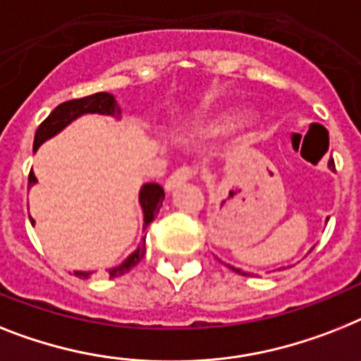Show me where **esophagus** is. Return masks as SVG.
<instances>
[{
    "mask_svg": "<svg viewBox=\"0 0 361 361\" xmlns=\"http://www.w3.org/2000/svg\"><path fill=\"white\" fill-rule=\"evenodd\" d=\"M193 175H195V169L190 168V166H183V168L175 169L173 173L168 177V180H166V190H173V188L188 183L190 178H193Z\"/></svg>",
    "mask_w": 361,
    "mask_h": 361,
    "instance_id": "esophagus-1",
    "label": "esophagus"
}]
</instances>
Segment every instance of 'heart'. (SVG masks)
<instances>
[{
  "label": "heart",
  "instance_id": "1",
  "mask_svg": "<svg viewBox=\"0 0 361 361\" xmlns=\"http://www.w3.org/2000/svg\"><path fill=\"white\" fill-rule=\"evenodd\" d=\"M241 116L238 114H227L221 116L219 120H216V123L212 125V133H225V130H232L240 123Z\"/></svg>",
  "mask_w": 361,
  "mask_h": 361
}]
</instances>
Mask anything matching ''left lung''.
Masks as SVG:
<instances>
[{
    "instance_id": "left-lung-1",
    "label": "left lung",
    "mask_w": 361,
    "mask_h": 361,
    "mask_svg": "<svg viewBox=\"0 0 361 361\" xmlns=\"http://www.w3.org/2000/svg\"><path fill=\"white\" fill-rule=\"evenodd\" d=\"M329 166H334V164L330 162V164H329ZM232 269H234V267H232ZM234 271H236V273H240V275H245V273H241V271H240V269H234Z\"/></svg>"
}]
</instances>
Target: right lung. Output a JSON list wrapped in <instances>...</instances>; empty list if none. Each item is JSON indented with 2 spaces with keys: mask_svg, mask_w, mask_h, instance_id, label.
Here are the masks:
<instances>
[{
  "mask_svg": "<svg viewBox=\"0 0 361 361\" xmlns=\"http://www.w3.org/2000/svg\"><path fill=\"white\" fill-rule=\"evenodd\" d=\"M88 112H99V114L106 116H114V118H120L121 110L116 103L114 95L106 94V92H97V94L86 95V97H79V99H70L64 101L61 105L53 110L51 114L47 116L46 120L38 125L37 134H35V142H32V151H37L40 147L42 142H46L47 138L55 136L61 129H64L68 123L79 118L82 114H88ZM32 183H37V177L32 171H29V186ZM164 190L160 184L149 183L142 188L140 192V202H142V208H144V231L147 228V225L154 219V216L159 214L160 207H162L164 201ZM31 219V217H29ZM31 223L35 225V221L31 219ZM145 256V238L142 240V245L133 252V255L127 258V260L121 264L120 267H114V269H109L110 279L114 276H121L125 273H129L134 266H138L140 260ZM77 276H88V273H80V271H75Z\"/></svg>",
  "mask_w": 361,
  "mask_h": 361,
  "instance_id": "obj_1",
  "label": "right lung"
}]
</instances>
